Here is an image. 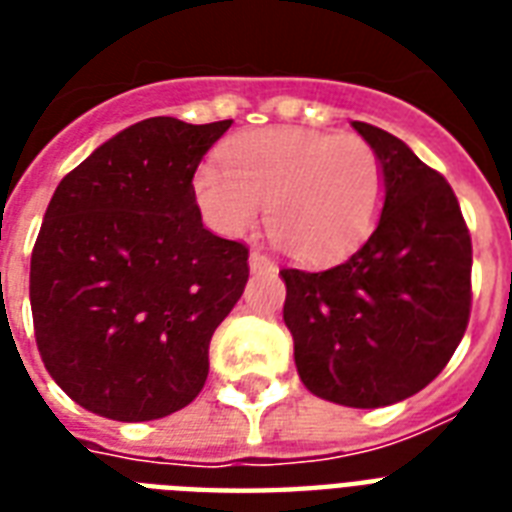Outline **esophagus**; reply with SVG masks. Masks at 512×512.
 Instances as JSON below:
<instances>
[{"label":"esophagus","instance_id":"34e87169","mask_svg":"<svg viewBox=\"0 0 512 512\" xmlns=\"http://www.w3.org/2000/svg\"><path fill=\"white\" fill-rule=\"evenodd\" d=\"M249 268H252V271H265V268H271V257L255 249V252L249 255Z\"/></svg>","mask_w":512,"mask_h":512}]
</instances>
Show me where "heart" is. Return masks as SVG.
Returning a JSON list of instances; mask_svg holds the SVG:
<instances>
[{"label":"heart","mask_w":512,"mask_h":512,"mask_svg":"<svg viewBox=\"0 0 512 512\" xmlns=\"http://www.w3.org/2000/svg\"><path fill=\"white\" fill-rule=\"evenodd\" d=\"M223 167L193 175L201 215L223 236H241L268 204L271 236L289 255L324 263L372 231L385 196L380 156L358 135L273 127L236 135Z\"/></svg>","instance_id":"heart-1"}]
</instances>
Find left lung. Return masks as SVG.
Returning a JSON list of instances; mask_svg holds the SVG:
<instances>
[{
	"label": "left lung",
	"mask_w": 512,
	"mask_h": 512,
	"mask_svg": "<svg viewBox=\"0 0 512 512\" xmlns=\"http://www.w3.org/2000/svg\"><path fill=\"white\" fill-rule=\"evenodd\" d=\"M380 156L385 201L369 239L329 268H284V324L313 396L377 409L441 374L470 319L473 247L444 175L396 135L353 122Z\"/></svg>",
	"instance_id": "8db88e82"
}]
</instances>
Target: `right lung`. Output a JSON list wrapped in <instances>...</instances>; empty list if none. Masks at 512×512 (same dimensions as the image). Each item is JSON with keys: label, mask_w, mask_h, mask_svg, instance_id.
<instances>
[{"label": "right lung", "mask_w": 512, "mask_h": 512, "mask_svg": "<svg viewBox=\"0 0 512 512\" xmlns=\"http://www.w3.org/2000/svg\"><path fill=\"white\" fill-rule=\"evenodd\" d=\"M231 124L143 119L52 193L28 281L36 348L87 412L159 420L204 388L209 340L249 279V249L207 231L193 196Z\"/></svg>", "instance_id": "obj_1"}]
</instances>
